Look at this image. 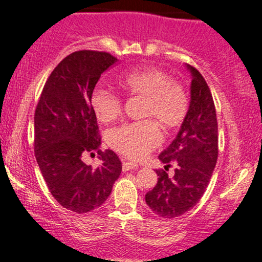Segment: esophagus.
<instances>
[{
    "instance_id": "esophagus-1",
    "label": "esophagus",
    "mask_w": 262,
    "mask_h": 262,
    "mask_svg": "<svg viewBox=\"0 0 262 262\" xmlns=\"http://www.w3.org/2000/svg\"><path fill=\"white\" fill-rule=\"evenodd\" d=\"M137 167H138V165L135 164V162H129V161H124V162H123V165H122V169H123V171L134 170V169H137Z\"/></svg>"
}]
</instances>
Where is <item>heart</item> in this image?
I'll return each instance as SVG.
<instances>
[{
	"label": "heart",
	"mask_w": 262,
	"mask_h": 262,
	"mask_svg": "<svg viewBox=\"0 0 262 262\" xmlns=\"http://www.w3.org/2000/svg\"><path fill=\"white\" fill-rule=\"evenodd\" d=\"M116 85L123 95L143 98L141 117L152 118L165 132L181 127L187 116V92L160 69L139 68L127 71L116 77ZM91 107L96 118L103 124L116 121L122 110L119 98L106 89L92 92ZM155 122L148 119L113 129L108 134V143L127 158H144L160 144V130Z\"/></svg>",
	"instance_id": "b5f03b06"
}]
</instances>
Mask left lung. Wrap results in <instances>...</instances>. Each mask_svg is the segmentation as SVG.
I'll return each instance as SVG.
<instances>
[{"label":"left lung","mask_w":262,"mask_h":262,"mask_svg":"<svg viewBox=\"0 0 262 262\" xmlns=\"http://www.w3.org/2000/svg\"><path fill=\"white\" fill-rule=\"evenodd\" d=\"M188 112L172 143L159 155L165 170L175 162V175L156 170L155 187L145 194L150 209L162 218H175L200 202L218 159V123L214 102L206 80L193 66Z\"/></svg>","instance_id":"obj_1"}]
</instances>
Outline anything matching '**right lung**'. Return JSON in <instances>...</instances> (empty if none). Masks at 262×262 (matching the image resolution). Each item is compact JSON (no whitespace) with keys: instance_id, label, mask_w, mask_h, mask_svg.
I'll return each instance as SVG.
<instances>
[{"instance_id":"obj_1","label":"right lung","mask_w":262,"mask_h":262,"mask_svg":"<svg viewBox=\"0 0 262 262\" xmlns=\"http://www.w3.org/2000/svg\"><path fill=\"white\" fill-rule=\"evenodd\" d=\"M118 61L111 54L80 50L59 62L45 82L34 114V152L48 188L66 209L81 213L106 202L122 164L100 149L91 95L104 71ZM97 149L102 164L92 169L80 160Z\"/></svg>"}]
</instances>
